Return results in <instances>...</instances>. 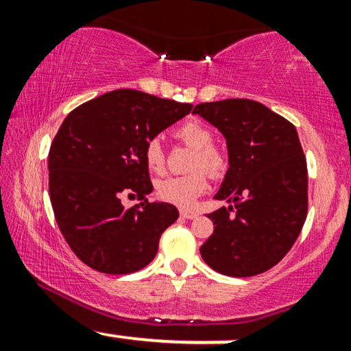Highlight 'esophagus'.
<instances>
[{"mask_svg": "<svg viewBox=\"0 0 351 351\" xmlns=\"http://www.w3.org/2000/svg\"><path fill=\"white\" fill-rule=\"evenodd\" d=\"M180 215H181V217H184V219H195V217L198 216V213L189 211V209H181Z\"/></svg>", "mask_w": 351, "mask_h": 351, "instance_id": "esophagus-1", "label": "esophagus"}]
</instances>
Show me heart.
Returning a JSON list of instances; mask_svg holds the SVG:
<instances>
[{
	"label": "heart",
	"mask_w": 351,
	"mask_h": 351,
	"mask_svg": "<svg viewBox=\"0 0 351 351\" xmlns=\"http://www.w3.org/2000/svg\"><path fill=\"white\" fill-rule=\"evenodd\" d=\"M176 136L193 150L196 155L193 156L191 170H206L211 176H219L224 171V158L219 152L216 150L215 135L209 130L206 125L196 120H189L180 125L176 130ZM145 167L153 175H162L165 171V152L158 138L148 140L143 150ZM208 176L204 171H195L184 176H168V178L160 180L155 186V193L165 203H171L180 208H191L195 201L206 191Z\"/></svg>",
	"instance_id": "heart-1"
}]
</instances>
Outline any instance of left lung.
<instances>
[{
    "label": "left lung",
    "mask_w": 351,
    "mask_h": 351,
    "mask_svg": "<svg viewBox=\"0 0 351 351\" xmlns=\"http://www.w3.org/2000/svg\"><path fill=\"white\" fill-rule=\"evenodd\" d=\"M193 114L223 134L229 168L208 215L215 231L201 245L216 272L251 277L285 256L307 217V162L295 127L263 104L228 99L198 104Z\"/></svg>",
    "instance_id": "1"
}]
</instances>
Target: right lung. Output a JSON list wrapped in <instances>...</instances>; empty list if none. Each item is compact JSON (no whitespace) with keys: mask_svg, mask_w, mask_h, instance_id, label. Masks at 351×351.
<instances>
[{"mask_svg":"<svg viewBox=\"0 0 351 351\" xmlns=\"http://www.w3.org/2000/svg\"><path fill=\"white\" fill-rule=\"evenodd\" d=\"M191 104L132 88L107 92L66 117L49 150V195L64 239L88 267L130 274L148 265L160 236L178 219L153 191L143 150L148 140L191 112ZM134 192L143 203L125 208Z\"/></svg>","mask_w":351,"mask_h":351,"instance_id":"obj_1","label":"right lung"}]
</instances>
